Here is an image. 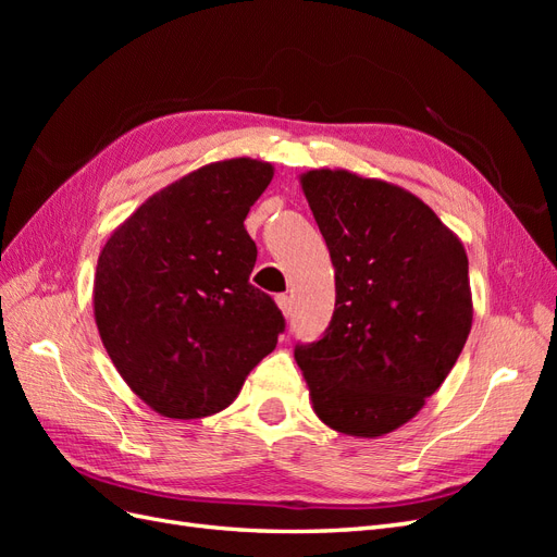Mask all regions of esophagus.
Masks as SVG:
<instances>
[{
	"label": "esophagus",
	"instance_id": "1",
	"mask_svg": "<svg viewBox=\"0 0 557 557\" xmlns=\"http://www.w3.org/2000/svg\"><path fill=\"white\" fill-rule=\"evenodd\" d=\"M276 305H278V309L283 311L285 318L293 313V299L288 295H276Z\"/></svg>",
	"mask_w": 557,
	"mask_h": 557
}]
</instances>
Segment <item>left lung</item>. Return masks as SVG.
Wrapping results in <instances>:
<instances>
[{
	"instance_id": "8db88e82",
	"label": "left lung",
	"mask_w": 557,
	"mask_h": 557,
	"mask_svg": "<svg viewBox=\"0 0 557 557\" xmlns=\"http://www.w3.org/2000/svg\"><path fill=\"white\" fill-rule=\"evenodd\" d=\"M334 264L323 339L295 348L315 416L376 440L440 391L471 330L469 262L423 199L348 170L299 176Z\"/></svg>"
}]
</instances>
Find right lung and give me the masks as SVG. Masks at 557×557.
Masks as SVG:
<instances>
[{
  "label": "right lung",
  "instance_id": "obj_1",
  "mask_svg": "<svg viewBox=\"0 0 557 557\" xmlns=\"http://www.w3.org/2000/svg\"><path fill=\"white\" fill-rule=\"evenodd\" d=\"M274 164L232 158L150 195L97 260L95 323L129 391L164 418H205L237 399L285 320L250 285L244 227Z\"/></svg>",
  "mask_w": 557,
  "mask_h": 557
}]
</instances>
